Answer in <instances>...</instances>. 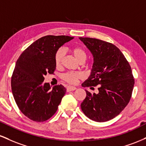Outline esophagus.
Listing matches in <instances>:
<instances>
[{
	"mask_svg": "<svg viewBox=\"0 0 146 146\" xmlns=\"http://www.w3.org/2000/svg\"><path fill=\"white\" fill-rule=\"evenodd\" d=\"M76 90V88L74 86H68L66 87V91H73V90Z\"/></svg>",
	"mask_w": 146,
	"mask_h": 146,
	"instance_id": "1",
	"label": "esophagus"
}]
</instances>
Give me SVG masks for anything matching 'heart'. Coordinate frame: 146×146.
<instances>
[{"label":"heart","instance_id":"b5f03b06","mask_svg":"<svg viewBox=\"0 0 146 146\" xmlns=\"http://www.w3.org/2000/svg\"><path fill=\"white\" fill-rule=\"evenodd\" d=\"M72 52H73L76 60L80 63H83L86 60V53L82 48L75 47L72 49ZM64 55L65 50L63 48H60L57 50L54 57L56 66H60L62 64V62ZM83 78V74L80 72H67V73L63 74L62 76V78L64 81L66 82L68 84H76L79 80H82Z\"/></svg>","mask_w":146,"mask_h":146}]
</instances>
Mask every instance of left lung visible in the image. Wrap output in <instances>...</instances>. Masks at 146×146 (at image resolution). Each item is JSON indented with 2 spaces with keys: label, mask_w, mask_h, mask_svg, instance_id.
I'll use <instances>...</instances> for the list:
<instances>
[{
  "label": "left lung",
  "mask_w": 146,
  "mask_h": 146,
  "mask_svg": "<svg viewBox=\"0 0 146 146\" xmlns=\"http://www.w3.org/2000/svg\"><path fill=\"white\" fill-rule=\"evenodd\" d=\"M94 58L91 74L84 87L98 86V93L86 90L81 108L87 117L98 122L109 121L130 102L135 84L130 65L115 45L92 38H80Z\"/></svg>",
  "instance_id": "1"
}]
</instances>
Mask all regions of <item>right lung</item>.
Returning a JSON list of instances; mask_svg holds the SVG:
<instances>
[{"mask_svg":"<svg viewBox=\"0 0 146 146\" xmlns=\"http://www.w3.org/2000/svg\"><path fill=\"white\" fill-rule=\"evenodd\" d=\"M72 39L73 37L68 36L42 37L29 45L16 62L11 90L18 108L32 121H46L58 110L66 89L62 85L51 89L49 84L43 81L47 73H54L57 50Z\"/></svg>","mask_w":146,"mask_h":146,"instance_id":"1","label":"right lung"}]
</instances>
